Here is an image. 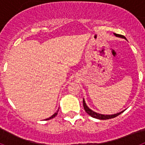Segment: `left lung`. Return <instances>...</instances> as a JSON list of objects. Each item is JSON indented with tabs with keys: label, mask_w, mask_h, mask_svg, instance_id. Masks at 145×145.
<instances>
[{
	"label": "left lung",
	"mask_w": 145,
	"mask_h": 145,
	"mask_svg": "<svg viewBox=\"0 0 145 145\" xmlns=\"http://www.w3.org/2000/svg\"><path fill=\"white\" fill-rule=\"evenodd\" d=\"M114 35H115L116 37L123 38V39H125L126 40H127V39H126V38H125V37L123 36V35L116 34V33H114ZM83 104H84V110H85V111L87 112V114H88V115H89L90 116H91L92 118H97V119H99V120H107V119L113 118L117 117V116H119L120 114H121L122 112H124V110H123L120 112H117V113H116V114H112V115H104V114H100V113H98V112H94V111L92 110L91 109L89 108V107L87 106L86 104L84 98V99H83Z\"/></svg>",
	"instance_id": "left-lung-1"
}]
</instances>
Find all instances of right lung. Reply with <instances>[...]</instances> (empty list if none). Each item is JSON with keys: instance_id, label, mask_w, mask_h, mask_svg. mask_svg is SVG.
Returning a JSON list of instances; mask_svg holds the SVG:
<instances>
[{"instance_id": "add662e5", "label": "right lung", "mask_w": 145, "mask_h": 145, "mask_svg": "<svg viewBox=\"0 0 145 145\" xmlns=\"http://www.w3.org/2000/svg\"><path fill=\"white\" fill-rule=\"evenodd\" d=\"M58 111H59V110H58L57 111V112H55V113L54 114V115H52V116H51V117H50V118H47V119H46V120H50V119H52V118H54L55 116H57V113H58Z\"/></svg>"}]
</instances>
